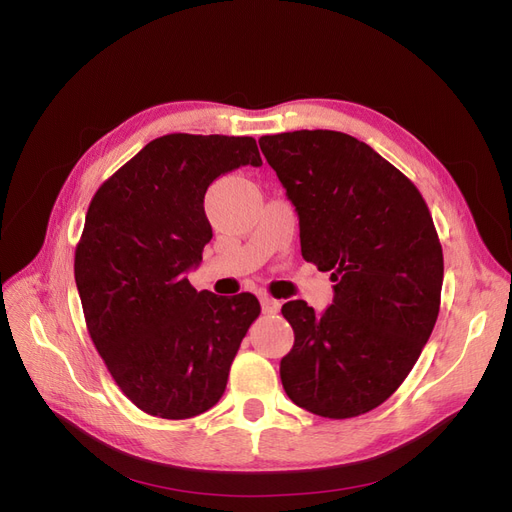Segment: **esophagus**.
Wrapping results in <instances>:
<instances>
[{
    "instance_id": "34e87169",
    "label": "esophagus",
    "mask_w": 512,
    "mask_h": 512,
    "mask_svg": "<svg viewBox=\"0 0 512 512\" xmlns=\"http://www.w3.org/2000/svg\"><path fill=\"white\" fill-rule=\"evenodd\" d=\"M260 305H262V312H265V314H277V312H280V301H275L273 297H269V294H265V297H260Z\"/></svg>"
}]
</instances>
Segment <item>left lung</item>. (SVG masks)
Returning a JSON list of instances; mask_svg holds the SVG:
<instances>
[{
    "label": "left lung",
    "mask_w": 512,
    "mask_h": 512,
    "mask_svg": "<svg viewBox=\"0 0 512 512\" xmlns=\"http://www.w3.org/2000/svg\"><path fill=\"white\" fill-rule=\"evenodd\" d=\"M299 213L301 254L331 271L333 305L288 301L294 346L286 395L307 412L352 418L384 404L433 331L442 245L416 185L369 145L333 130L260 136Z\"/></svg>",
    "instance_id": "8db88e82"
}]
</instances>
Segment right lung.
Segmentation results:
<instances>
[{
	"label": "right lung",
	"mask_w": 512,
	"mask_h": 512,
	"mask_svg": "<svg viewBox=\"0 0 512 512\" xmlns=\"http://www.w3.org/2000/svg\"><path fill=\"white\" fill-rule=\"evenodd\" d=\"M260 166L252 136L166 134L108 177L87 209L74 280L87 331L113 380L151 416L192 418L218 404L260 303L218 297L185 273L213 232L205 192Z\"/></svg>",
	"instance_id": "right-lung-1"
}]
</instances>
